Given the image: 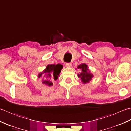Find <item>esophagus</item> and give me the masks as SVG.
Masks as SVG:
<instances>
[{"label":"esophagus","instance_id":"esophagus-1","mask_svg":"<svg viewBox=\"0 0 131 131\" xmlns=\"http://www.w3.org/2000/svg\"><path fill=\"white\" fill-rule=\"evenodd\" d=\"M66 68H71V63H66Z\"/></svg>","mask_w":131,"mask_h":131}]
</instances>
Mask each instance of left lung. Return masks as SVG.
I'll use <instances>...</instances> for the list:
<instances>
[{
  "mask_svg": "<svg viewBox=\"0 0 131 131\" xmlns=\"http://www.w3.org/2000/svg\"><path fill=\"white\" fill-rule=\"evenodd\" d=\"M78 69L81 70V72L80 74H78V77L80 78L81 81L83 84L89 83L90 80L92 79L93 75L90 73V71L88 68V66L85 63H82L78 66Z\"/></svg>",
  "mask_w": 131,
  "mask_h": 131,
  "instance_id": "8db88e82",
  "label": "left lung"
}]
</instances>
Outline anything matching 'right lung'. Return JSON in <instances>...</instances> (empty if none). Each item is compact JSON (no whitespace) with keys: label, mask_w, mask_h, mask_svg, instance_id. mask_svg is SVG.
<instances>
[{"label":"right lung","mask_w":131,"mask_h":131,"mask_svg":"<svg viewBox=\"0 0 131 131\" xmlns=\"http://www.w3.org/2000/svg\"><path fill=\"white\" fill-rule=\"evenodd\" d=\"M62 68V65L59 63L57 65H48L43 72L38 74V77L42 79V83L46 85L52 86L53 83L52 81L57 79Z\"/></svg>","instance_id":"right-lung-1"}]
</instances>
